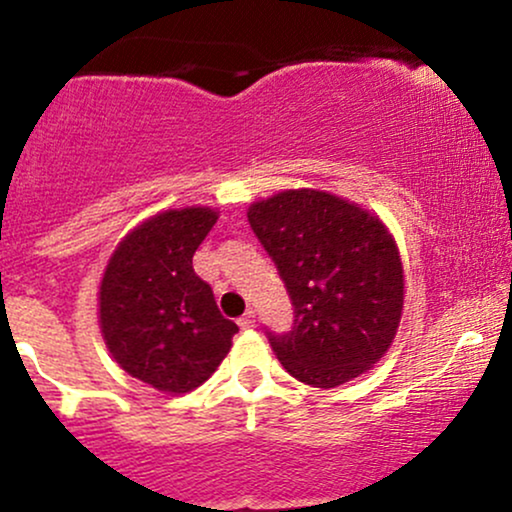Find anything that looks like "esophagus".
<instances>
[{
  "label": "esophagus",
  "mask_w": 512,
  "mask_h": 512,
  "mask_svg": "<svg viewBox=\"0 0 512 512\" xmlns=\"http://www.w3.org/2000/svg\"><path fill=\"white\" fill-rule=\"evenodd\" d=\"M238 325L243 327V330H250V327H255V310H248V313L240 317Z\"/></svg>",
  "instance_id": "obj_1"
}]
</instances>
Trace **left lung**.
Here are the masks:
<instances>
[{
    "label": "left lung",
    "mask_w": 512,
    "mask_h": 512,
    "mask_svg": "<svg viewBox=\"0 0 512 512\" xmlns=\"http://www.w3.org/2000/svg\"><path fill=\"white\" fill-rule=\"evenodd\" d=\"M248 221L293 305L291 330L267 332L286 373L327 390L373 368L404 305L402 260L383 221L317 190L255 202Z\"/></svg>",
    "instance_id": "1"
}]
</instances>
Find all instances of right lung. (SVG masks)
<instances>
[{
  "label": "right lung",
  "instance_id": "1",
  "mask_svg": "<svg viewBox=\"0 0 512 512\" xmlns=\"http://www.w3.org/2000/svg\"><path fill=\"white\" fill-rule=\"evenodd\" d=\"M216 219L207 207L156 214L117 245L101 281L105 346L132 378L170 395L209 380L238 332L192 269Z\"/></svg>",
  "mask_w": 512,
  "mask_h": 512
}]
</instances>
